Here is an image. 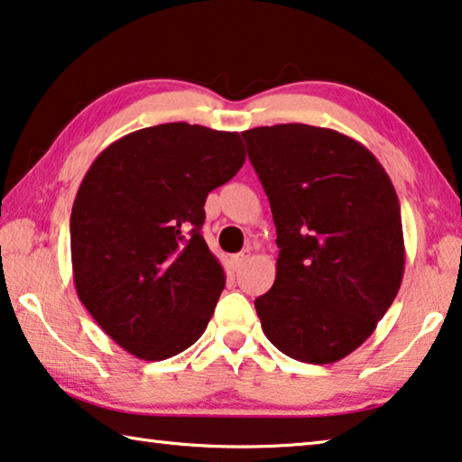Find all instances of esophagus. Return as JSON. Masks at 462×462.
<instances>
[{
    "mask_svg": "<svg viewBox=\"0 0 462 462\" xmlns=\"http://www.w3.org/2000/svg\"><path fill=\"white\" fill-rule=\"evenodd\" d=\"M248 259H251V251H248V248H246V251H243V253L232 254V257H230V267L232 269H240Z\"/></svg>",
    "mask_w": 462,
    "mask_h": 462,
    "instance_id": "esophagus-1",
    "label": "esophagus"
}]
</instances>
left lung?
Wrapping results in <instances>:
<instances>
[{
	"label": "left lung",
	"instance_id": "1",
	"mask_svg": "<svg viewBox=\"0 0 462 462\" xmlns=\"http://www.w3.org/2000/svg\"><path fill=\"white\" fill-rule=\"evenodd\" d=\"M277 230V273L254 300L282 354L333 364L374 333L401 288L399 197L368 148L339 131L283 123L243 131Z\"/></svg>",
	"mask_w": 462,
	"mask_h": 462
}]
</instances>
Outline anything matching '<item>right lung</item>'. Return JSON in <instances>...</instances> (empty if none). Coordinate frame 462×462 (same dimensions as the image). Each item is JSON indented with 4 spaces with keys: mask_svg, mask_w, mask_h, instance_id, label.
Instances as JSON below:
<instances>
[{
    "mask_svg": "<svg viewBox=\"0 0 462 462\" xmlns=\"http://www.w3.org/2000/svg\"><path fill=\"white\" fill-rule=\"evenodd\" d=\"M238 134L164 123L116 139L71 208L78 298L111 339L160 362L203 335L226 285L201 236L205 199L245 164Z\"/></svg>",
    "mask_w": 462,
    "mask_h": 462,
    "instance_id": "right-lung-1",
    "label": "right lung"
}]
</instances>
